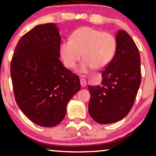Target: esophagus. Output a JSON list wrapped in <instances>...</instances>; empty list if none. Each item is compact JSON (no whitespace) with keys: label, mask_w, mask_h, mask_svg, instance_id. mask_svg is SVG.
Segmentation results:
<instances>
[{"label":"esophagus","mask_w":156,"mask_h":156,"mask_svg":"<svg viewBox=\"0 0 156 156\" xmlns=\"http://www.w3.org/2000/svg\"><path fill=\"white\" fill-rule=\"evenodd\" d=\"M80 85L83 87H85L87 86V81H86L85 79L81 78L80 79Z\"/></svg>","instance_id":"obj_1"}]
</instances>
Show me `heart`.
I'll list each match as a JSON object with an SVG mask.
<instances>
[{
    "instance_id": "obj_1",
    "label": "heart",
    "mask_w": 156,
    "mask_h": 156,
    "mask_svg": "<svg viewBox=\"0 0 156 156\" xmlns=\"http://www.w3.org/2000/svg\"><path fill=\"white\" fill-rule=\"evenodd\" d=\"M117 42L108 32H101L83 26L73 32L71 40L63 41L60 53L65 65L74 68L82 57L84 58L78 71L87 73L93 69H103L109 65L115 55Z\"/></svg>"
}]
</instances>
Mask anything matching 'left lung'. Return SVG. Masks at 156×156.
<instances>
[{
    "label": "left lung",
    "mask_w": 156,
    "mask_h": 156,
    "mask_svg": "<svg viewBox=\"0 0 156 156\" xmlns=\"http://www.w3.org/2000/svg\"><path fill=\"white\" fill-rule=\"evenodd\" d=\"M115 56L105 70L100 85L88 86L91 117L100 124L122 120L131 110L141 83L140 52L129 34L119 30L116 34Z\"/></svg>",
    "instance_id": "1"
}]
</instances>
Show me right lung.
<instances>
[{
    "instance_id": "obj_1",
    "label": "right lung",
    "mask_w": 156,
    "mask_h": 156,
    "mask_svg": "<svg viewBox=\"0 0 156 156\" xmlns=\"http://www.w3.org/2000/svg\"><path fill=\"white\" fill-rule=\"evenodd\" d=\"M60 44L55 23L38 25L21 37L12 58L16 104L40 126L59 124L65 117L69 101L80 90L78 76L59 60Z\"/></svg>"
}]
</instances>
